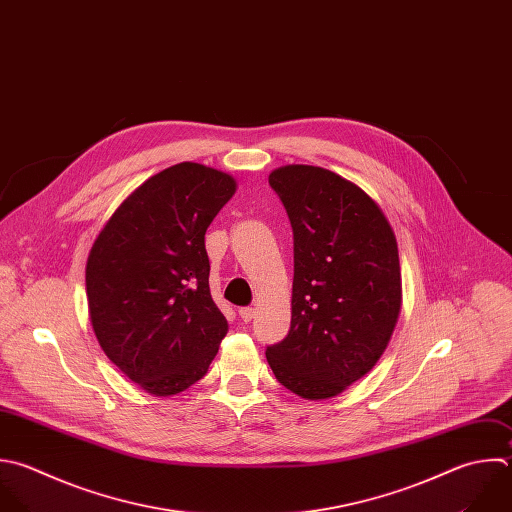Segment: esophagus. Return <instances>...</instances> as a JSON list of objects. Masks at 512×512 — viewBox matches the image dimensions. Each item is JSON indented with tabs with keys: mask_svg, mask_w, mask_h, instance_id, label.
<instances>
[{
	"mask_svg": "<svg viewBox=\"0 0 512 512\" xmlns=\"http://www.w3.org/2000/svg\"><path fill=\"white\" fill-rule=\"evenodd\" d=\"M238 314H240V318H242L244 322H250V320L254 318V308H250V306H248V308H240Z\"/></svg>",
	"mask_w": 512,
	"mask_h": 512,
	"instance_id": "obj_1",
	"label": "esophagus"
}]
</instances>
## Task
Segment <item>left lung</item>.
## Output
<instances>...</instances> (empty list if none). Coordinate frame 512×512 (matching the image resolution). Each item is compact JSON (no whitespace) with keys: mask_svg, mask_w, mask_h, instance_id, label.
Listing matches in <instances>:
<instances>
[{"mask_svg":"<svg viewBox=\"0 0 512 512\" xmlns=\"http://www.w3.org/2000/svg\"><path fill=\"white\" fill-rule=\"evenodd\" d=\"M294 234L292 320L266 348L282 386L320 400L344 392L382 356L402 304L396 236L356 184L292 164L268 178Z\"/></svg>","mask_w":512,"mask_h":512,"instance_id":"1","label":"left lung"}]
</instances>
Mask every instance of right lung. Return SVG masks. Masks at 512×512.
<instances>
[{
  "mask_svg": "<svg viewBox=\"0 0 512 512\" xmlns=\"http://www.w3.org/2000/svg\"><path fill=\"white\" fill-rule=\"evenodd\" d=\"M236 180L182 162L146 180L108 220L86 264L92 328L140 388L172 396L198 382L228 322L210 294L204 236Z\"/></svg>",
  "mask_w": 512,
  "mask_h": 512,
  "instance_id": "add662e5",
  "label": "right lung"
}]
</instances>
